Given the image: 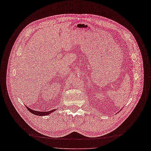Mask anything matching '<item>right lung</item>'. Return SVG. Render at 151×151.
I'll return each instance as SVG.
<instances>
[{
	"mask_svg": "<svg viewBox=\"0 0 151 151\" xmlns=\"http://www.w3.org/2000/svg\"><path fill=\"white\" fill-rule=\"evenodd\" d=\"M27 109H28L29 111H30L31 113H33V115H39V116H45V115H50V113H52L53 111H55V109H53V110L51 111H35L31 109L30 108H29L28 107H27Z\"/></svg>",
	"mask_w": 151,
	"mask_h": 151,
	"instance_id": "obj_1",
	"label": "right lung"
}]
</instances>
